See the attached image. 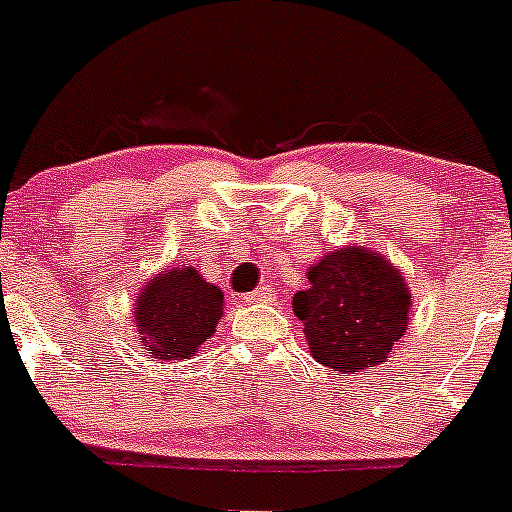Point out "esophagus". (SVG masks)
Wrapping results in <instances>:
<instances>
[{"mask_svg": "<svg viewBox=\"0 0 512 512\" xmlns=\"http://www.w3.org/2000/svg\"><path fill=\"white\" fill-rule=\"evenodd\" d=\"M243 299H245V303H265V301H269V289L267 286H260V289L245 294Z\"/></svg>", "mask_w": 512, "mask_h": 512, "instance_id": "obj_1", "label": "esophagus"}]
</instances>
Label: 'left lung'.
<instances>
[{
	"label": "left lung",
	"mask_w": 512,
	"mask_h": 512,
	"mask_svg": "<svg viewBox=\"0 0 512 512\" xmlns=\"http://www.w3.org/2000/svg\"><path fill=\"white\" fill-rule=\"evenodd\" d=\"M308 289L294 294V313L316 362L338 374L379 367L403 338L413 294L386 255L345 245L308 267Z\"/></svg>",
	"instance_id": "8db88e82"
}]
</instances>
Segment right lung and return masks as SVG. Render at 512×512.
I'll list each match as a JSON object with an SVG mask.
<instances>
[{
  "instance_id": "1",
  "label": "right lung",
  "mask_w": 512,
  "mask_h": 512,
  "mask_svg": "<svg viewBox=\"0 0 512 512\" xmlns=\"http://www.w3.org/2000/svg\"><path fill=\"white\" fill-rule=\"evenodd\" d=\"M223 316V291L196 267H170L143 284L133 303V328L155 362L192 359L216 333Z\"/></svg>"
}]
</instances>
